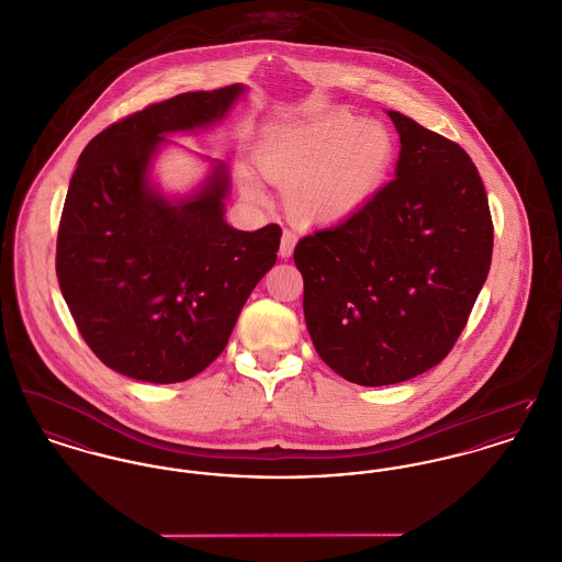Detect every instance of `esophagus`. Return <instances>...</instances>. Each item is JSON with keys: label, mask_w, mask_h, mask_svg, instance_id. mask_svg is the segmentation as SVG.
Here are the masks:
<instances>
[{"label": "esophagus", "mask_w": 562, "mask_h": 562, "mask_svg": "<svg viewBox=\"0 0 562 562\" xmlns=\"http://www.w3.org/2000/svg\"><path fill=\"white\" fill-rule=\"evenodd\" d=\"M295 246H297V235H295L293 231L284 228V231H282V239H280V257H282V259H289V257L293 255Z\"/></svg>", "instance_id": "esophagus-1"}]
</instances>
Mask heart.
Listing matches in <instances>:
<instances>
[{
	"mask_svg": "<svg viewBox=\"0 0 562 562\" xmlns=\"http://www.w3.org/2000/svg\"><path fill=\"white\" fill-rule=\"evenodd\" d=\"M395 160L393 134L383 124L338 113L314 126L265 143L259 169L286 192L289 210L305 222H336L357 212L385 183ZM244 192L267 203L252 177Z\"/></svg>",
	"mask_w": 562,
	"mask_h": 562,
	"instance_id": "b5f03b06",
	"label": "heart"
}]
</instances>
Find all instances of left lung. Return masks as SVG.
<instances>
[{
    "instance_id": "8db88e82",
    "label": "left lung",
    "mask_w": 562,
    "mask_h": 562,
    "mask_svg": "<svg viewBox=\"0 0 562 562\" xmlns=\"http://www.w3.org/2000/svg\"><path fill=\"white\" fill-rule=\"evenodd\" d=\"M395 179L359 212L295 248L303 314L318 357L346 381L383 387L438 366L487 278L494 224L471 156L387 111Z\"/></svg>"
}]
</instances>
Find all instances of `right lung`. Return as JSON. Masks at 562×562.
Returning a JSON list of instances; mask_svg holds the SVG:
<instances>
[{
	"instance_id": "right-lung-1",
	"label": "right lung",
	"mask_w": 562,
	"mask_h": 562,
	"mask_svg": "<svg viewBox=\"0 0 562 562\" xmlns=\"http://www.w3.org/2000/svg\"><path fill=\"white\" fill-rule=\"evenodd\" d=\"M241 86L190 91L111 124L87 143L57 231L61 295L91 352L145 383H181L224 350L273 267L280 226L224 222V165L196 196L169 203L147 183L162 134L220 120Z\"/></svg>"
}]
</instances>
